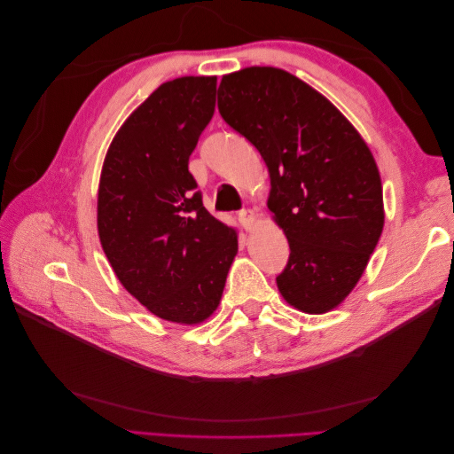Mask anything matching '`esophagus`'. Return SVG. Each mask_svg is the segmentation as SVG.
<instances>
[{"mask_svg":"<svg viewBox=\"0 0 454 454\" xmlns=\"http://www.w3.org/2000/svg\"><path fill=\"white\" fill-rule=\"evenodd\" d=\"M239 222L246 231H252V227L255 223V214L252 210H240L239 212Z\"/></svg>","mask_w":454,"mask_h":454,"instance_id":"obj_1","label":"esophagus"}]
</instances>
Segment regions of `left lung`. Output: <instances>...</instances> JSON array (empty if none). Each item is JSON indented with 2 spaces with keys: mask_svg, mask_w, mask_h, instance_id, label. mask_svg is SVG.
I'll use <instances>...</instances> for the list:
<instances>
[{
  "mask_svg": "<svg viewBox=\"0 0 454 454\" xmlns=\"http://www.w3.org/2000/svg\"><path fill=\"white\" fill-rule=\"evenodd\" d=\"M217 107L269 168L267 206L290 244L277 277L282 297L309 314L335 309L358 284L384 225L367 144L325 96L278 67L223 75Z\"/></svg>",
  "mask_w": 454,
  "mask_h": 454,
  "instance_id": "left-lung-1",
  "label": "left lung"
}]
</instances>
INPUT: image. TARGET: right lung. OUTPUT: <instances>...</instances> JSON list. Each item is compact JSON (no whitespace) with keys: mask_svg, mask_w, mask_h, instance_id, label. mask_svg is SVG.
<instances>
[{"mask_svg":"<svg viewBox=\"0 0 454 454\" xmlns=\"http://www.w3.org/2000/svg\"><path fill=\"white\" fill-rule=\"evenodd\" d=\"M215 83H162L119 129L100 176L98 235L109 265L149 312L177 324H200L217 309L239 252L237 231L204 208L189 172Z\"/></svg>","mask_w":454,"mask_h":454,"instance_id":"obj_1","label":"right lung"}]
</instances>
